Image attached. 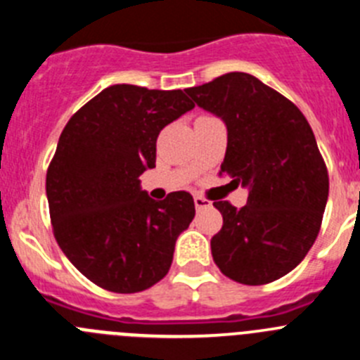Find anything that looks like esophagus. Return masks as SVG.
Wrapping results in <instances>:
<instances>
[{
  "label": "esophagus",
  "mask_w": 360,
  "mask_h": 360,
  "mask_svg": "<svg viewBox=\"0 0 360 360\" xmlns=\"http://www.w3.org/2000/svg\"><path fill=\"white\" fill-rule=\"evenodd\" d=\"M195 207L198 209H205V207H211V202L205 198H202V196H195Z\"/></svg>",
  "instance_id": "esophagus-1"
}]
</instances>
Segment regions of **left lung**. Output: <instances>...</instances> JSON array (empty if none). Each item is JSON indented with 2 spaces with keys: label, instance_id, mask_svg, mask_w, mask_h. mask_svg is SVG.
Returning <instances> with one entry per match:
<instances>
[{
  "label": "left lung",
  "instance_id": "8db88e82",
  "mask_svg": "<svg viewBox=\"0 0 360 360\" xmlns=\"http://www.w3.org/2000/svg\"><path fill=\"white\" fill-rule=\"evenodd\" d=\"M186 94L225 122L219 173L249 189L241 209L214 202L224 225L211 240L212 259L243 285L283 278L311 249L328 200V171L310 124L294 103L250 73H225Z\"/></svg>",
  "mask_w": 360,
  "mask_h": 360
}]
</instances>
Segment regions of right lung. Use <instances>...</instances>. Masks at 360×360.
I'll list each match as a JSON object with an SVG mask.
<instances>
[{"label": "right lung", "mask_w": 360, "mask_h": 360, "mask_svg": "<svg viewBox=\"0 0 360 360\" xmlns=\"http://www.w3.org/2000/svg\"><path fill=\"white\" fill-rule=\"evenodd\" d=\"M195 108L182 90L113 84L68 120L46 171L53 236L82 276L117 294L160 281L195 218L186 191L149 198L158 133Z\"/></svg>", "instance_id": "1"}]
</instances>
